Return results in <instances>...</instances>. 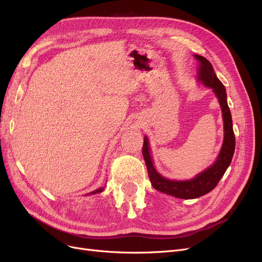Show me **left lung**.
Returning <instances> with one entry per match:
<instances>
[{
	"label": "left lung",
	"instance_id": "obj_1",
	"mask_svg": "<svg viewBox=\"0 0 262 262\" xmlns=\"http://www.w3.org/2000/svg\"><path fill=\"white\" fill-rule=\"evenodd\" d=\"M194 58L200 63L199 69H198V80L205 86L211 87L215 93L222 108V116H223L224 121V141L217 160L209 168L200 172L192 179L182 181L170 180L160 175L155 169L146 137H144L143 148H142V154H143L146 164L150 184L158 191L179 198V199H195V198L207 194L215 188L231 164L235 150V134L233 131L231 110L227 105L225 87L217 78L209 60L198 54H194Z\"/></svg>",
	"mask_w": 262,
	"mask_h": 262
}]
</instances>
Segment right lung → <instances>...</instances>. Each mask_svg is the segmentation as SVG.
<instances>
[{"mask_svg": "<svg viewBox=\"0 0 262 262\" xmlns=\"http://www.w3.org/2000/svg\"><path fill=\"white\" fill-rule=\"evenodd\" d=\"M102 190H104V187H101V188H99V189H97V190H95V191H93V192H91V193H87V194H95V193H99V192H101Z\"/></svg>", "mask_w": 262, "mask_h": 262, "instance_id": "add662e5", "label": "right lung"}]
</instances>
